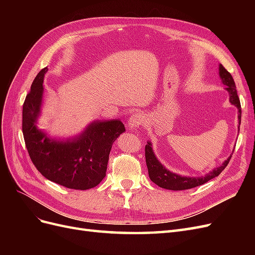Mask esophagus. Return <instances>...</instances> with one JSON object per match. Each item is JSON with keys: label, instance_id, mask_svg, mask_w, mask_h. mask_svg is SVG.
I'll use <instances>...</instances> for the list:
<instances>
[{"label": "esophagus", "instance_id": "1", "mask_svg": "<svg viewBox=\"0 0 255 255\" xmlns=\"http://www.w3.org/2000/svg\"><path fill=\"white\" fill-rule=\"evenodd\" d=\"M143 121H144V118L141 114H134L128 120V128L130 130H135L139 128V126L142 125Z\"/></svg>", "mask_w": 255, "mask_h": 255}]
</instances>
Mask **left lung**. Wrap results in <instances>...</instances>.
<instances>
[{
  "mask_svg": "<svg viewBox=\"0 0 255 255\" xmlns=\"http://www.w3.org/2000/svg\"><path fill=\"white\" fill-rule=\"evenodd\" d=\"M219 76L222 84L226 86V90L229 92L230 103L236 106L238 110V130H239V125H241V120H242V107H241V101H239V98L237 96L234 80L232 78V75H231V73L228 72L222 65H219ZM144 154H145V163H146V167H148L149 176L151 181L153 183H155L157 186L165 189H169V190H185V189H190V188L200 186V185H203L204 183L214 179V177L218 176L223 169L228 166L231 156H232L230 155V157H228L225 161H223L220 166L215 167L212 171L206 173L205 175L186 176V175H180L177 173H174L161 164L158 160V158L156 157L155 153L153 151L151 141L146 142Z\"/></svg>",
  "mask_w": 255,
  "mask_h": 255,
  "instance_id": "1",
  "label": "left lung"
}]
</instances>
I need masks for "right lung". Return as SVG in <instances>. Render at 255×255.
Segmentation results:
<instances>
[{
	"mask_svg": "<svg viewBox=\"0 0 255 255\" xmlns=\"http://www.w3.org/2000/svg\"><path fill=\"white\" fill-rule=\"evenodd\" d=\"M48 67L37 74L25 98L22 132L29 157L44 177L70 189L97 186L105 175L115 140L126 132L117 119L95 120L74 137H51L37 128L43 100V79Z\"/></svg>",
	"mask_w": 255,
	"mask_h": 255,
	"instance_id": "add662e5",
	"label": "right lung"
}]
</instances>
